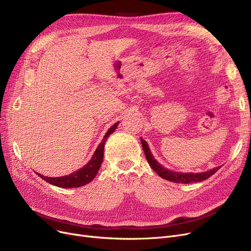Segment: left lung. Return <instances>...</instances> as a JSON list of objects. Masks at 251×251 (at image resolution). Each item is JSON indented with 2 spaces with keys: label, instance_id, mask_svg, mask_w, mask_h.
<instances>
[{
  "label": "left lung",
  "instance_id": "8db88e82",
  "mask_svg": "<svg viewBox=\"0 0 251 251\" xmlns=\"http://www.w3.org/2000/svg\"><path fill=\"white\" fill-rule=\"evenodd\" d=\"M140 141H141V146H142L143 151H144V153H146L148 163L150 164L151 169L160 177H162L163 179L169 180L171 182L184 183V184H188V183H192V182H201V181L206 180L207 178H209L210 176L214 175L217 172V171L221 168V166H220V167L214 168L212 170L206 171V172H202V173H180V172H174V171L168 170L165 167H163L160 163H157L156 160L153 157V155L151 154L147 141L143 140L142 138H140Z\"/></svg>",
  "mask_w": 251,
  "mask_h": 251
}]
</instances>
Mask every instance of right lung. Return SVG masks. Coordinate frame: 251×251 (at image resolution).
Masks as SVG:
<instances>
[{
    "instance_id": "1",
    "label": "right lung",
    "mask_w": 251,
    "mask_h": 251,
    "mask_svg": "<svg viewBox=\"0 0 251 251\" xmlns=\"http://www.w3.org/2000/svg\"><path fill=\"white\" fill-rule=\"evenodd\" d=\"M118 124L119 122L115 123L107 131V133H105L101 142L97 148L94 155H92L91 160L83 168L75 171L74 173L70 175L63 176V177H56V178L43 176L42 174H38V173L36 174L42 179L47 181L48 183L62 188H76V187H81L83 185H86V184H88L98 174V171L100 170V167L103 159V148H104L105 140H107L108 137L116 130Z\"/></svg>"
}]
</instances>
